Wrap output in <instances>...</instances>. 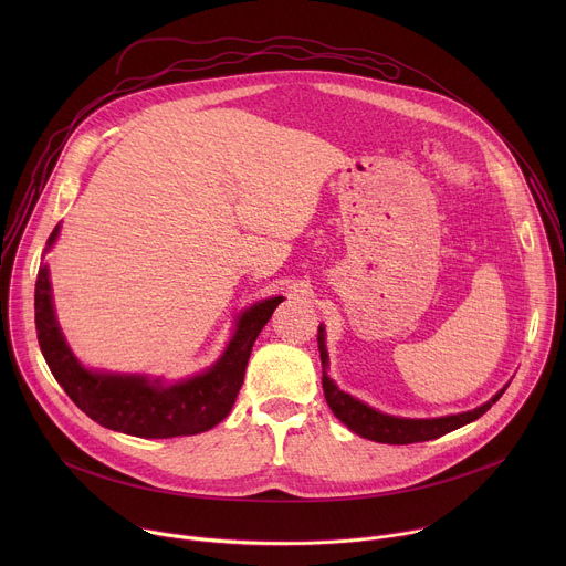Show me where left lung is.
Here are the masks:
<instances>
[{"instance_id":"8db88e82","label":"left lung","mask_w":566,"mask_h":566,"mask_svg":"<svg viewBox=\"0 0 566 566\" xmlns=\"http://www.w3.org/2000/svg\"><path fill=\"white\" fill-rule=\"evenodd\" d=\"M317 349H319V360H322V389H325L327 406L332 412L356 434L363 439H371L378 443H391V446H406V443H419V441H430L439 439L465 423L476 421L481 415H486L493 402L500 400L504 394L497 391L491 400L483 402V406L461 412V415H450V417H439V419H400L391 415H382L369 406H365L363 400L345 394L338 389V385L329 378L327 367H329V354L325 345V327H317Z\"/></svg>"}]
</instances>
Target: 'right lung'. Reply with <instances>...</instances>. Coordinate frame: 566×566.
Listing matches in <instances>:
<instances>
[{"label": "right lung", "mask_w": 566, "mask_h": 566, "mask_svg": "<svg viewBox=\"0 0 566 566\" xmlns=\"http://www.w3.org/2000/svg\"><path fill=\"white\" fill-rule=\"evenodd\" d=\"M51 232L46 251L57 239ZM284 297H269L237 317V329L221 358L192 378L179 382L149 380L140 374L92 371L69 349L53 311L49 266H40L35 282V329L42 356L75 406L103 428L140 437L172 439L206 432L221 423L244 382L253 345Z\"/></svg>", "instance_id": "right-lung-1"}]
</instances>
